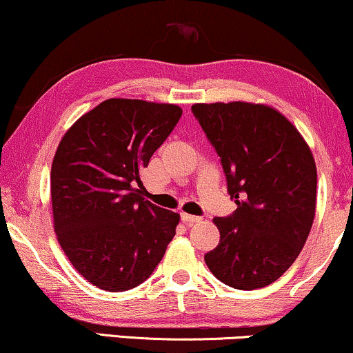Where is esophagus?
I'll return each mask as SVG.
<instances>
[{"mask_svg":"<svg viewBox=\"0 0 353 353\" xmlns=\"http://www.w3.org/2000/svg\"><path fill=\"white\" fill-rule=\"evenodd\" d=\"M181 220H183V223L192 225V223H197V221H201L202 219H201V216L190 215V214H185V212H183V214H181Z\"/></svg>","mask_w":353,"mask_h":353,"instance_id":"1","label":"esophagus"}]
</instances>
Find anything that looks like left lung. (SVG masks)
Masks as SVG:
<instances>
[{"mask_svg": "<svg viewBox=\"0 0 353 353\" xmlns=\"http://www.w3.org/2000/svg\"><path fill=\"white\" fill-rule=\"evenodd\" d=\"M221 159L238 209L215 216L220 243L204 255L216 279L241 291L265 288L299 257L316 209V165L299 130L272 105H192Z\"/></svg>", "mask_w": 353, "mask_h": 353, "instance_id": "left-lung-1", "label": "left lung"}]
</instances>
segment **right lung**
Here are the masks:
<instances>
[{
    "label": "right lung",
    "instance_id": "right-lung-1",
    "mask_svg": "<svg viewBox=\"0 0 353 353\" xmlns=\"http://www.w3.org/2000/svg\"><path fill=\"white\" fill-rule=\"evenodd\" d=\"M183 114L180 105L110 98L62 137L51 167L54 231L86 281L128 291L151 276L180 215L144 201L141 170Z\"/></svg>",
    "mask_w": 353,
    "mask_h": 353
}]
</instances>
